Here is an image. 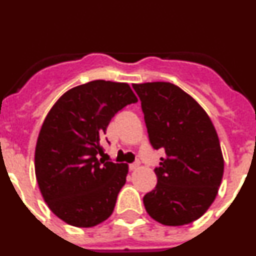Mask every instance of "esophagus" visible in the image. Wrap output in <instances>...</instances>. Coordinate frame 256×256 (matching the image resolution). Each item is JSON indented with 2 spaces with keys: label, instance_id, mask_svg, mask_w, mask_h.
I'll return each mask as SVG.
<instances>
[{
  "label": "esophagus",
  "instance_id": "34e87169",
  "mask_svg": "<svg viewBox=\"0 0 256 256\" xmlns=\"http://www.w3.org/2000/svg\"><path fill=\"white\" fill-rule=\"evenodd\" d=\"M140 162H133V164H130V170H136V169H138Z\"/></svg>",
  "mask_w": 256,
  "mask_h": 256
}]
</instances>
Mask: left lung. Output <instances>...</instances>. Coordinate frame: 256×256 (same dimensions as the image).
Masks as SVG:
<instances>
[{
	"label": "left lung",
	"instance_id": "obj_1",
	"mask_svg": "<svg viewBox=\"0 0 256 256\" xmlns=\"http://www.w3.org/2000/svg\"><path fill=\"white\" fill-rule=\"evenodd\" d=\"M141 100L148 138L162 148L155 190L146 194L148 216L164 226L200 218L220 186L224 160L209 115L188 94L169 82L133 84Z\"/></svg>",
	"mask_w": 256,
	"mask_h": 256
}]
</instances>
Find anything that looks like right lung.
<instances>
[{
	"label": "right lung",
	"instance_id": "1",
	"mask_svg": "<svg viewBox=\"0 0 256 256\" xmlns=\"http://www.w3.org/2000/svg\"><path fill=\"white\" fill-rule=\"evenodd\" d=\"M134 102L130 84L98 79L65 92L44 118L36 178L47 206L68 224L94 227L114 212L128 165L98 159L101 138L112 118Z\"/></svg>",
	"mask_w": 256,
	"mask_h": 256
}]
</instances>
